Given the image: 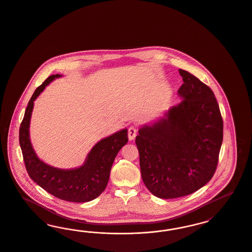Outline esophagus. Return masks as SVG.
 <instances>
[{
    "label": "esophagus",
    "instance_id": "obj_1",
    "mask_svg": "<svg viewBox=\"0 0 252 252\" xmlns=\"http://www.w3.org/2000/svg\"><path fill=\"white\" fill-rule=\"evenodd\" d=\"M136 135H137L136 127L131 126L128 128V139H129V141H133L136 138Z\"/></svg>",
    "mask_w": 252,
    "mask_h": 252
}]
</instances>
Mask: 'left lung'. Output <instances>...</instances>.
Segmentation results:
<instances>
[{
    "instance_id": "8db88e82",
    "label": "left lung",
    "mask_w": 252,
    "mask_h": 252,
    "mask_svg": "<svg viewBox=\"0 0 252 252\" xmlns=\"http://www.w3.org/2000/svg\"><path fill=\"white\" fill-rule=\"evenodd\" d=\"M180 103L139 129L141 178L152 194L174 199L197 191L211 180L223 140V121L213 91L188 71Z\"/></svg>"
}]
</instances>
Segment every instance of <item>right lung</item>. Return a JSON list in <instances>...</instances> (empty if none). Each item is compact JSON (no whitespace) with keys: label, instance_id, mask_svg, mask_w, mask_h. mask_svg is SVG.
Masks as SVG:
<instances>
[{"label":"right lung","instance_id":"obj_1","mask_svg":"<svg viewBox=\"0 0 252 252\" xmlns=\"http://www.w3.org/2000/svg\"><path fill=\"white\" fill-rule=\"evenodd\" d=\"M51 75L32 95L20 127V144L26 170L31 178L46 191L63 201L86 202L97 198L105 190L111 166L118 152L128 141L127 129L124 128L96 142L83 164L74 169H60L41 160L30 139V122L33 102L55 79Z\"/></svg>","mask_w":252,"mask_h":252}]
</instances>
